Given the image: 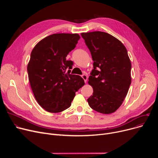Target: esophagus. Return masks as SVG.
Masks as SVG:
<instances>
[{"label": "esophagus", "instance_id": "34e87169", "mask_svg": "<svg viewBox=\"0 0 158 158\" xmlns=\"http://www.w3.org/2000/svg\"><path fill=\"white\" fill-rule=\"evenodd\" d=\"M82 79H84V81H85V82H87L88 77H87V76H86V74H82Z\"/></svg>", "mask_w": 158, "mask_h": 158}]
</instances>
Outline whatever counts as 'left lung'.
<instances>
[{"mask_svg":"<svg viewBox=\"0 0 158 158\" xmlns=\"http://www.w3.org/2000/svg\"><path fill=\"white\" fill-rule=\"evenodd\" d=\"M94 61L88 83L93 95L89 106L103 114L114 112L122 104L131 83V63L127 49L118 39L101 31L81 33Z\"/></svg>","mask_w":158,"mask_h":158,"instance_id":"8db88e82","label":"left lung"}]
</instances>
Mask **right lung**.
<instances>
[{"label": "right lung", "instance_id": "1", "mask_svg": "<svg viewBox=\"0 0 158 158\" xmlns=\"http://www.w3.org/2000/svg\"><path fill=\"white\" fill-rule=\"evenodd\" d=\"M79 38L78 34L51 35L39 41L31 52L29 81L36 101L48 112L69 108L76 92L85 85L81 76L70 73L73 62L66 60Z\"/></svg>", "mask_w": 158, "mask_h": 158}]
</instances>
